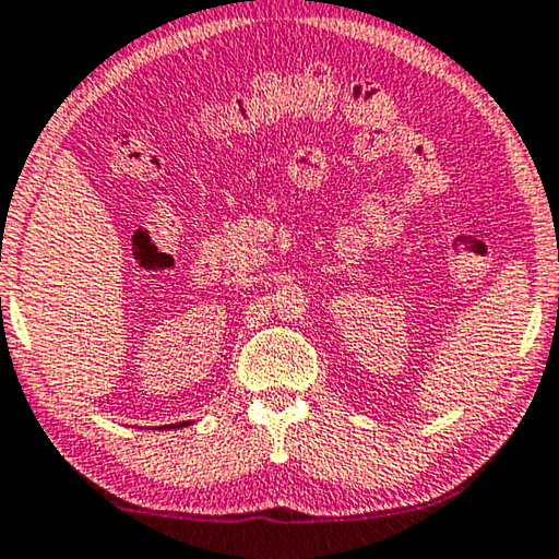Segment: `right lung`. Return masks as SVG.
Returning a JSON list of instances; mask_svg holds the SVG:
<instances>
[{
  "instance_id": "right-lung-1",
  "label": "right lung",
  "mask_w": 559,
  "mask_h": 559,
  "mask_svg": "<svg viewBox=\"0 0 559 559\" xmlns=\"http://www.w3.org/2000/svg\"><path fill=\"white\" fill-rule=\"evenodd\" d=\"M182 425H187V423H182ZM182 425H177V427H182ZM169 427H175V425H169Z\"/></svg>"
}]
</instances>
